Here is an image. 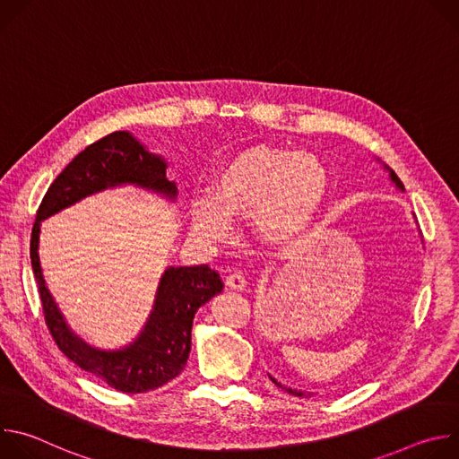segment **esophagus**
<instances>
[{
  "label": "esophagus",
  "mask_w": 459,
  "mask_h": 459,
  "mask_svg": "<svg viewBox=\"0 0 459 459\" xmlns=\"http://www.w3.org/2000/svg\"><path fill=\"white\" fill-rule=\"evenodd\" d=\"M225 283L229 289H234V290H245V285H247V280H245V274L241 271H232L229 273V276L225 278Z\"/></svg>",
  "instance_id": "obj_1"
}]
</instances>
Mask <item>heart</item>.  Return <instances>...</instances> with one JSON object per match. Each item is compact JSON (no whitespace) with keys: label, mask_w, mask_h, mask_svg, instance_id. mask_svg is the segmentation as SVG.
Listing matches in <instances>:
<instances>
[{"label":"heart","mask_w":459,"mask_h":459,"mask_svg":"<svg viewBox=\"0 0 459 459\" xmlns=\"http://www.w3.org/2000/svg\"><path fill=\"white\" fill-rule=\"evenodd\" d=\"M329 188V174L312 154L255 145L227 160L216 172L212 194L190 204L194 230L223 239L230 218L254 214L257 234L269 243H290L314 223Z\"/></svg>","instance_id":"1"}]
</instances>
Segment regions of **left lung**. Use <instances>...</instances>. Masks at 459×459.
Masks as SVG:
<instances>
[{
  "instance_id": "1",
  "label": "left lung",
  "mask_w": 459,
  "mask_h": 459,
  "mask_svg": "<svg viewBox=\"0 0 459 459\" xmlns=\"http://www.w3.org/2000/svg\"><path fill=\"white\" fill-rule=\"evenodd\" d=\"M390 178H392V181H394L400 188H403V183H402V179L398 178V174H396V172H392V170H390ZM273 381H274V379H273ZM274 383H276L278 386H281L278 381H274ZM281 388H285V386H281ZM287 392H290V394L299 396V398H308V396H310V394H307V392H299V390H292V388H287Z\"/></svg>"
}]
</instances>
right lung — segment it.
<instances>
[{"label": "right lung", "instance_id": "obj_1", "mask_svg": "<svg viewBox=\"0 0 459 459\" xmlns=\"http://www.w3.org/2000/svg\"><path fill=\"white\" fill-rule=\"evenodd\" d=\"M119 183H136L174 198L176 186L167 179V165L147 152L125 130L107 134L82 151L45 192L30 236V261L38 281L47 329L59 351L83 370L112 388L140 394L174 379L190 352L192 319L205 301L223 290V281L209 265L170 267L165 271L156 305L142 336L123 351L101 352L78 340L59 314L41 274L38 243L41 220L76 204L85 195Z\"/></svg>", "mask_w": 459, "mask_h": 459}]
</instances>
